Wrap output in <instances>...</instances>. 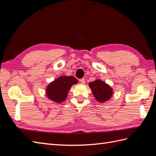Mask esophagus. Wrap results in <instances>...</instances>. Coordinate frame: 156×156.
<instances>
[{"label": "esophagus", "mask_w": 156, "mask_h": 156, "mask_svg": "<svg viewBox=\"0 0 156 156\" xmlns=\"http://www.w3.org/2000/svg\"><path fill=\"white\" fill-rule=\"evenodd\" d=\"M80 82H81L82 84H84V83H85V79H84V78L81 79H80Z\"/></svg>", "instance_id": "1"}]
</instances>
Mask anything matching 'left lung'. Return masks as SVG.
Segmentation results:
<instances>
[{
  "label": "left lung",
  "instance_id": "obj_1",
  "mask_svg": "<svg viewBox=\"0 0 156 156\" xmlns=\"http://www.w3.org/2000/svg\"><path fill=\"white\" fill-rule=\"evenodd\" d=\"M89 87L93 95L99 102H105L112 97L113 93L112 88L100 79H96V81L90 82Z\"/></svg>",
  "mask_w": 156,
  "mask_h": 156
}]
</instances>
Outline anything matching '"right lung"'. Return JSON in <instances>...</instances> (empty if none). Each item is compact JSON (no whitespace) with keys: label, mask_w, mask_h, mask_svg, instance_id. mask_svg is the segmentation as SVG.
I'll use <instances>...</instances> for the list:
<instances>
[{"label":"right lung","mask_w":156,"mask_h":156,"mask_svg":"<svg viewBox=\"0 0 156 156\" xmlns=\"http://www.w3.org/2000/svg\"><path fill=\"white\" fill-rule=\"evenodd\" d=\"M77 82V79L73 76H61L54 80L47 87V96L56 103H62L66 99L71 87Z\"/></svg>","instance_id":"1"}]
</instances>
